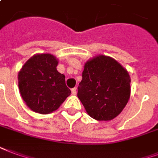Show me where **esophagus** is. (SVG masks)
<instances>
[{
    "label": "esophagus",
    "mask_w": 158,
    "mask_h": 158,
    "mask_svg": "<svg viewBox=\"0 0 158 158\" xmlns=\"http://www.w3.org/2000/svg\"><path fill=\"white\" fill-rule=\"evenodd\" d=\"M77 89L76 88H73L72 89H71V92H72V94H73V95H75L76 94H77Z\"/></svg>",
    "instance_id": "34e87169"
}]
</instances>
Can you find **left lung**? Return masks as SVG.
<instances>
[{
	"label": "left lung",
	"instance_id": "obj_1",
	"mask_svg": "<svg viewBox=\"0 0 158 158\" xmlns=\"http://www.w3.org/2000/svg\"><path fill=\"white\" fill-rule=\"evenodd\" d=\"M130 95L129 73L115 59L98 55L85 63L78 97L90 117L111 121L123 110Z\"/></svg>",
	"mask_w": 158,
	"mask_h": 158
}]
</instances>
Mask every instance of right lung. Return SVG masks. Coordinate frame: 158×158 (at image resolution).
Returning <instances> with one entry per match:
<instances>
[{
    "label": "right lung",
    "instance_id": "right-lung-1",
    "mask_svg": "<svg viewBox=\"0 0 158 158\" xmlns=\"http://www.w3.org/2000/svg\"><path fill=\"white\" fill-rule=\"evenodd\" d=\"M58 60L50 53H37L26 62L18 73V88L32 111L43 115L59 108L71 91L65 76L57 70Z\"/></svg>",
    "mask_w": 158,
    "mask_h": 158
}]
</instances>
